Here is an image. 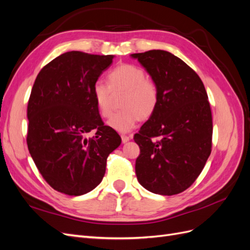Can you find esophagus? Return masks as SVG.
Returning <instances> with one entry per match:
<instances>
[{"mask_svg":"<svg viewBox=\"0 0 250 250\" xmlns=\"http://www.w3.org/2000/svg\"><path fill=\"white\" fill-rule=\"evenodd\" d=\"M121 138H122V142L125 144V143H127V142H129L130 141V137H127V135H122V137H121Z\"/></svg>","mask_w":250,"mask_h":250,"instance_id":"34e87169","label":"esophagus"}]
</instances>
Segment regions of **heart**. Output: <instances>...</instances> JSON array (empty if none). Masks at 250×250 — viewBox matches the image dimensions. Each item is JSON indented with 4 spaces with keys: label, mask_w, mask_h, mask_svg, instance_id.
Returning a JSON list of instances; mask_svg holds the SVG:
<instances>
[{
    "label": "heart",
    "mask_w": 250,
    "mask_h": 250,
    "mask_svg": "<svg viewBox=\"0 0 250 250\" xmlns=\"http://www.w3.org/2000/svg\"><path fill=\"white\" fill-rule=\"evenodd\" d=\"M109 85L97 81L93 86L96 106L102 117H108L112 109L113 94L125 93L120 110L110 117L107 125L119 132H129L140 118L147 119L154 112L158 102L155 83L146 78L145 72L133 64H122L108 75Z\"/></svg>",
    "instance_id": "heart-1"
}]
</instances>
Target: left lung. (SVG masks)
<instances>
[{
    "label": "left lung",
    "mask_w": 250,
    "mask_h": 250,
    "mask_svg": "<svg viewBox=\"0 0 250 250\" xmlns=\"http://www.w3.org/2000/svg\"><path fill=\"white\" fill-rule=\"evenodd\" d=\"M130 57L158 90L154 112L134 134L141 149L135 174L154 194L181 193L199 176L210 154L213 122L207 90L198 75L170 52L150 50Z\"/></svg>",
    "instance_id": "left-lung-1"
}]
</instances>
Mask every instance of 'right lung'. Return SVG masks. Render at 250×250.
<instances>
[{
    "label": "right lung",
    "mask_w": 250,
    "mask_h": 250,
    "mask_svg": "<svg viewBox=\"0 0 250 250\" xmlns=\"http://www.w3.org/2000/svg\"><path fill=\"white\" fill-rule=\"evenodd\" d=\"M112 55L72 51L37 75L28 102L27 145L37 169L54 190L84 195L99 185L121 137L102 122L93 86ZM94 130L93 138L86 134Z\"/></svg>",
    "instance_id": "1"
}]
</instances>
